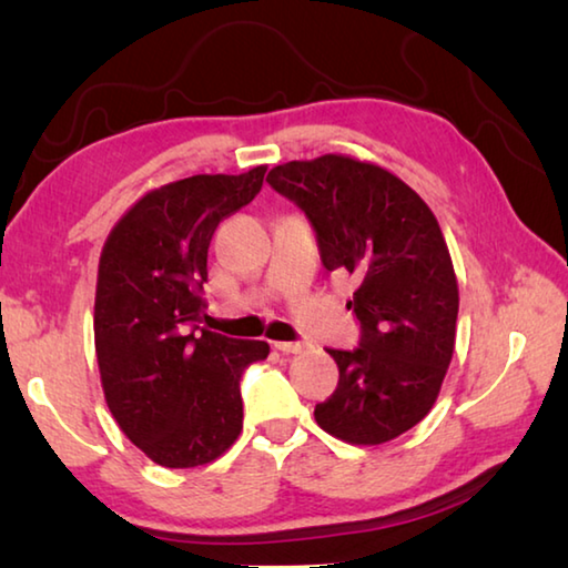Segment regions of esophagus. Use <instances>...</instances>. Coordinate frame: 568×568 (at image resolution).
Returning <instances> with one entry per match:
<instances>
[{
  "instance_id": "1",
  "label": "esophagus",
  "mask_w": 568,
  "mask_h": 568,
  "mask_svg": "<svg viewBox=\"0 0 568 568\" xmlns=\"http://www.w3.org/2000/svg\"><path fill=\"white\" fill-rule=\"evenodd\" d=\"M306 342H274V349H278L282 354H300L306 349Z\"/></svg>"
}]
</instances>
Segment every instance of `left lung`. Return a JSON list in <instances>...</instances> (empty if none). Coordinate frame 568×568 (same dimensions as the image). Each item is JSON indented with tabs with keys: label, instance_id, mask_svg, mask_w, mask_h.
<instances>
[{
	"label": "left lung",
	"instance_id": "left-lung-1",
	"mask_svg": "<svg viewBox=\"0 0 568 568\" xmlns=\"http://www.w3.org/2000/svg\"><path fill=\"white\" fill-rule=\"evenodd\" d=\"M268 186L302 209L326 272L356 276L346 304L359 346L329 349L339 384L314 419L349 444H384L419 424L449 369L459 290L439 222L382 166L326 154L274 166Z\"/></svg>",
	"mask_w": 568,
	"mask_h": 568
}]
</instances>
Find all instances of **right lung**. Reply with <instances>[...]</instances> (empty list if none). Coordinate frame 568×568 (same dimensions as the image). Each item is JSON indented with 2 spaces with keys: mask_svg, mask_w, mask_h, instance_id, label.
Returning <instances> with one entry per match:
<instances>
[{
  "mask_svg": "<svg viewBox=\"0 0 568 568\" xmlns=\"http://www.w3.org/2000/svg\"><path fill=\"white\" fill-rule=\"evenodd\" d=\"M266 166L196 174L154 189L129 209L102 258L94 342L109 412L166 469L214 462L242 432L244 372L266 342L199 326L209 244L224 216L252 202Z\"/></svg>",
  "mask_w": 568,
  "mask_h": 568,
  "instance_id": "add662e5",
  "label": "right lung"
}]
</instances>
